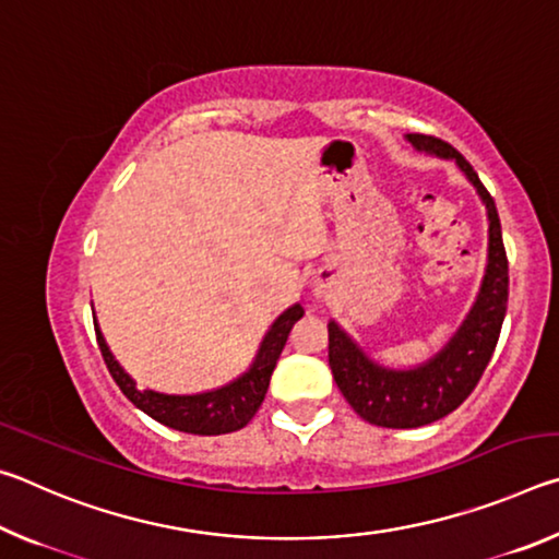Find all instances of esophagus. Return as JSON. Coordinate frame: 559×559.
Wrapping results in <instances>:
<instances>
[{"mask_svg":"<svg viewBox=\"0 0 559 559\" xmlns=\"http://www.w3.org/2000/svg\"><path fill=\"white\" fill-rule=\"evenodd\" d=\"M313 293L318 298H323V296H328V281H323V278H318L316 283H313Z\"/></svg>","mask_w":559,"mask_h":559,"instance_id":"1","label":"esophagus"}]
</instances>
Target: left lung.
Segmentation results:
<instances>
[{"mask_svg": "<svg viewBox=\"0 0 559 559\" xmlns=\"http://www.w3.org/2000/svg\"><path fill=\"white\" fill-rule=\"evenodd\" d=\"M414 150L453 159L476 189L488 214V263L480 290L456 333L427 362L396 370L374 359L349 337L340 323H328V362L349 406L374 427L416 429L451 414L476 390L493 357L508 310V259L493 197L459 150L439 138L409 132Z\"/></svg>", "mask_w": 559, "mask_h": 559, "instance_id": "8db88e82", "label": "left lung"}]
</instances>
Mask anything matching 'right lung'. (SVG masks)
I'll return each mask as SVG.
<instances>
[{"label": "right lung", "instance_id": "1", "mask_svg": "<svg viewBox=\"0 0 559 559\" xmlns=\"http://www.w3.org/2000/svg\"><path fill=\"white\" fill-rule=\"evenodd\" d=\"M302 318V306L293 302L288 310L273 320L269 333L263 335L259 353L249 365V370L236 377L229 384L216 386V390L197 392V394H165L155 390H140L135 380L122 370V365L110 353V347L103 337L98 320L96 323V337L98 347L106 359L112 380L120 386V392L128 400L143 409L155 421L165 424L169 429L185 431V433H200V437H219V433H231L243 429L246 424L253 419L259 406L266 396L271 374L276 370V362L281 357V349L286 345L290 328Z\"/></svg>", "mask_w": 559, "mask_h": 559}]
</instances>
